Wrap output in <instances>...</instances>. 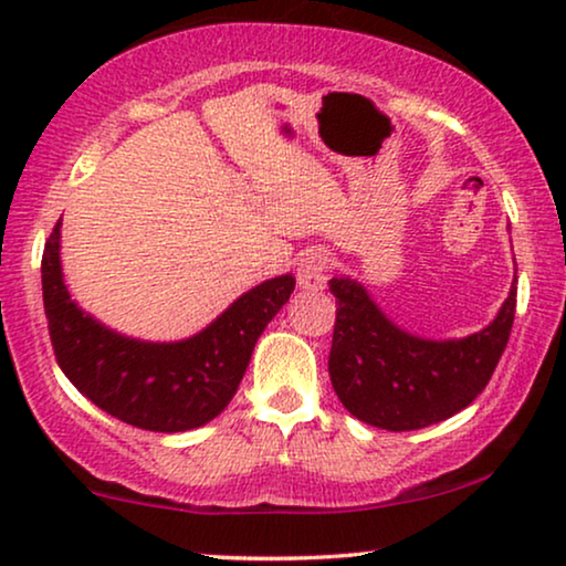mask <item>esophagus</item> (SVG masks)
Masks as SVG:
<instances>
[{
	"label": "esophagus",
	"mask_w": 566,
	"mask_h": 566,
	"mask_svg": "<svg viewBox=\"0 0 566 566\" xmlns=\"http://www.w3.org/2000/svg\"><path fill=\"white\" fill-rule=\"evenodd\" d=\"M298 289L322 291L327 285V254L319 250L306 252L296 268Z\"/></svg>",
	"instance_id": "obj_1"
}]
</instances>
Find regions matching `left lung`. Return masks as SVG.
<instances>
[{
	"instance_id": "1",
	"label": "left lung",
	"mask_w": 566,
	"mask_h": 566,
	"mask_svg": "<svg viewBox=\"0 0 566 566\" xmlns=\"http://www.w3.org/2000/svg\"><path fill=\"white\" fill-rule=\"evenodd\" d=\"M337 298L329 378L347 412L401 432L448 420L469 407L497 368L515 319L517 281L484 329L461 339H424L386 316L366 285L332 277Z\"/></svg>"
}]
</instances>
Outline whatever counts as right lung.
Segmentation results:
<instances>
[{"label":"right lung","instance_id":"1","mask_svg":"<svg viewBox=\"0 0 566 566\" xmlns=\"http://www.w3.org/2000/svg\"><path fill=\"white\" fill-rule=\"evenodd\" d=\"M41 277L51 345L64 376L103 412L151 432H185L221 415L262 329L296 289L291 273L270 277L198 335L146 343L105 327L72 298L61 270V219L45 242Z\"/></svg>","mask_w":566,"mask_h":566}]
</instances>
